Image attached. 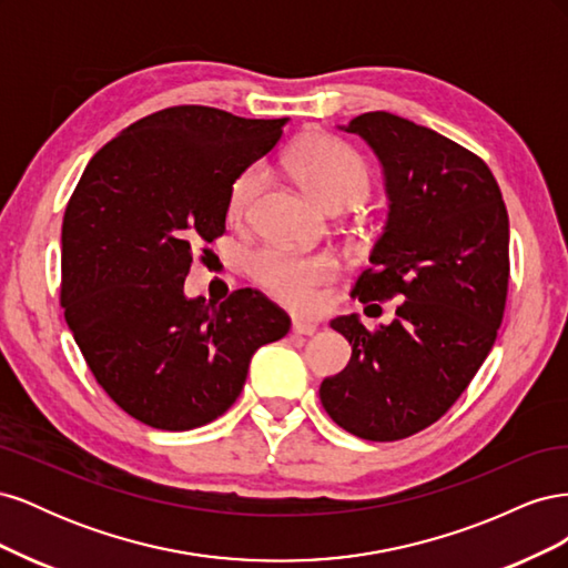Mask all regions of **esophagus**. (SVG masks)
I'll return each instance as SVG.
<instances>
[{
  "label": "esophagus",
  "mask_w": 568,
  "mask_h": 568,
  "mask_svg": "<svg viewBox=\"0 0 568 568\" xmlns=\"http://www.w3.org/2000/svg\"><path fill=\"white\" fill-rule=\"evenodd\" d=\"M291 329H294V334H301V336H313L317 332V324L311 322V320L294 317V322H291Z\"/></svg>",
  "instance_id": "34e87169"
}]
</instances>
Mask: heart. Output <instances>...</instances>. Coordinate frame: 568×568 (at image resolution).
Listing matches in <instances>:
<instances>
[{
	"instance_id": "obj_1",
	"label": "heart",
	"mask_w": 568,
	"mask_h": 568,
	"mask_svg": "<svg viewBox=\"0 0 568 568\" xmlns=\"http://www.w3.org/2000/svg\"><path fill=\"white\" fill-rule=\"evenodd\" d=\"M288 168L305 192L326 209H343L363 201L372 189L367 161L353 146L329 134L307 136L291 153ZM263 184V165L244 170L230 186L227 215L242 220ZM246 272L270 298L291 311H311L317 303V291L336 277L338 261L329 251L261 246L246 257Z\"/></svg>"
}]
</instances>
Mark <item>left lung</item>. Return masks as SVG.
I'll return each instance as SVG.
<instances>
[{"label":"left lung","mask_w":568,"mask_h":568,"mask_svg":"<svg viewBox=\"0 0 568 568\" xmlns=\"http://www.w3.org/2000/svg\"><path fill=\"white\" fill-rule=\"evenodd\" d=\"M346 132L376 151L390 196L351 296L400 301L376 329L357 315L332 322L353 355L322 382L320 400L357 438L400 440L438 422L493 348L509 286V217L490 168L448 136L386 111L353 118Z\"/></svg>","instance_id":"8db88e82"}]
</instances>
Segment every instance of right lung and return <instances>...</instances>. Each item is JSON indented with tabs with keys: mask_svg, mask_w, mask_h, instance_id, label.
<instances>
[{
	"mask_svg": "<svg viewBox=\"0 0 568 568\" xmlns=\"http://www.w3.org/2000/svg\"><path fill=\"white\" fill-rule=\"evenodd\" d=\"M286 118L170 106L101 146L65 205L61 307L97 384L163 432L217 419L253 353L291 320L255 288L186 298L192 251L225 234L227 194L280 142Z\"/></svg>",
	"mask_w": 568,
	"mask_h": 568,
	"instance_id": "right-lung-1",
	"label": "right lung"
}]
</instances>
